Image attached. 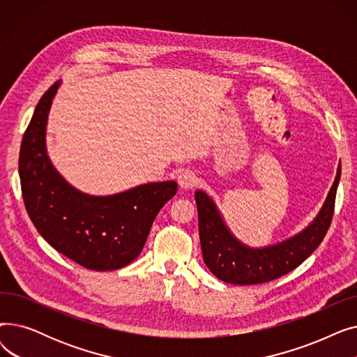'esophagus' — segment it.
Listing matches in <instances>:
<instances>
[{"label":"esophagus","instance_id":"34e87169","mask_svg":"<svg viewBox=\"0 0 357 357\" xmlns=\"http://www.w3.org/2000/svg\"><path fill=\"white\" fill-rule=\"evenodd\" d=\"M178 182H179V186H181L182 190H191V188H194V186L197 185L198 178H197V175L192 171H188V169H185V171H182L178 175Z\"/></svg>","mask_w":357,"mask_h":357}]
</instances>
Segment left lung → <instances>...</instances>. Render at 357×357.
Masks as SVG:
<instances>
[{
  "label": "left lung",
  "instance_id": "1",
  "mask_svg": "<svg viewBox=\"0 0 357 357\" xmlns=\"http://www.w3.org/2000/svg\"><path fill=\"white\" fill-rule=\"evenodd\" d=\"M342 163L323 207L299 233L265 248H250L229 229L217 204L204 191H195L198 229L204 264L222 282L233 285L264 284L294 271L321 245L334 213Z\"/></svg>",
  "mask_w": 357,
  "mask_h": 357
}]
</instances>
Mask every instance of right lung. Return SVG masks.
Masks as SVG:
<instances>
[{
    "label": "right lung",
    "instance_id": "right-lung-1",
    "mask_svg": "<svg viewBox=\"0 0 357 357\" xmlns=\"http://www.w3.org/2000/svg\"><path fill=\"white\" fill-rule=\"evenodd\" d=\"M54 82L36 105L18 159L22 192L34 227L49 245L91 271H116L143 250L152 224L176 191L175 181L137 185L112 195L81 192L58 172L46 149Z\"/></svg>",
    "mask_w": 357,
    "mask_h": 357
}]
</instances>
